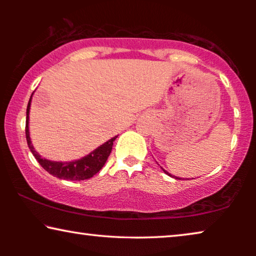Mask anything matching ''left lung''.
<instances>
[{
	"label": "left lung",
	"mask_w": 256,
	"mask_h": 256,
	"mask_svg": "<svg viewBox=\"0 0 256 256\" xmlns=\"http://www.w3.org/2000/svg\"><path fill=\"white\" fill-rule=\"evenodd\" d=\"M162 170H163V171H164V172H166V174H169V176H170V177H172V174H170L169 172H168V171H166V170H164V169H162Z\"/></svg>",
	"instance_id": "8db88e82"
}]
</instances>
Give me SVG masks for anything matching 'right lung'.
Segmentation results:
<instances>
[{
    "label": "right lung",
    "instance_id": "obj_1",
    "mask_svg": "<svg viewBox=\"0 0 256 256\" xmlns=\"http://www.w3.org/2000/svg\"><path fill=\"white\" fill-rule=\"evenodd\" d=\"M34 93L31 94L29 102L26 107V136L28 146L32 152L34 158L38 160V163L48 171L52 176L60 178V180H88L93 177L94 174L99 172L102 169V166L106 163L108 156L110 155L112 148H113V142L116 140L118 136H114L113 138L108 140L104 144L98 146L93 152H90L88 155L82 157L79 160H70V162H56V160H50L43 158L36 150H34L32 143L30 138L29 132V113L31 106V99H32Z\"/></svg>",
    "mask_w": 256,
    "mask_h": 256
}]
</instances>
